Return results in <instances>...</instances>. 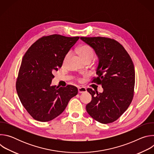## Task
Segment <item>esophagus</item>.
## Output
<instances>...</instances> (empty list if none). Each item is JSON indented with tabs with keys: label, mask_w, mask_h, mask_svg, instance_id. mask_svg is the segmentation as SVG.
Listing matches in <instances>:
<instances>
[{
	"label": "esophagus",
	"mask_w": 154,
	"mask_h": 154,
	"mask_svg": "<svg viewBox=\"0 0 154 154\" xmlns=\"http://www.w3.org/2000/svg\"><path fill=\"white\" fill-rule=\"evenodd\" d=\"M78 91L79 93H83L86 91V88L85 87H79L78 88Z\"/></svg>",
	"instance_id": "1"
}]
</instances>
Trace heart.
I'll use <instances>...</instances> for the list:
<instances>
[{
  "label": "heart",
  "mask_w": 154,
  "mask_h": 154,
  "mask_svg": "<svg viewBox=\"0 0 154 154\" xmlns=\"http://www.w3.org/2000/svg\"><path fill=\"white\" fill-rule=\"evenodd\" d=\"M77 53L84 61L86 60L91 61L94 56V52L93 50L88 45H82L80 46L77 49ZM69 55H70L69 53H67L66 54L64 58V62L66 61Z\"/></svg>",
  "instance_id": "obj_1"
}]
</instances>
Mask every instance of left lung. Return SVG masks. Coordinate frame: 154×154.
<instances>
[{
  "mask_svg": "<svg viewBox=\"0 0 154 154\" xmlns=\"http://www.w3.org/2000/svg\"><path fill=\"white\" fill-rule=\"evenodd\" d=\"M99 58L97 77L92 82L102 85L103 92L88 88L92 96L86 106L94 119L108 124L117 120L128 108L134 97L135 69L130 55L119 42L105 37H80Z\"/></svg>",
  "mask_w": 154,
  "mask_h": 154,
  "instance_id": "left-lung-1",
  "label": "left lung"
}]
</instances>
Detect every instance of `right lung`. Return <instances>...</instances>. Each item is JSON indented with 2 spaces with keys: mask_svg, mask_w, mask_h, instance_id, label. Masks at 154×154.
I'll return each instance as SVG.
<instances>
[{
  "mask_svg": "<svg viewBox=\"0 0 154 154\" xmlns=\"http://www.w3.org/2000/svg\"><path fill=\"white\" fill-rule=\"evenodd\" d=\"M79 39L52 35L39 38L22 60L16 82L18 97L35 120L51 121L63 113L77 88L52 86L53 73L63 64L64 58Z\"/></svg>",
  "mask_w": 154,
  "mask_h": 154,
  "instance_id": "add662e5",
  "label": "right lung"
}]
</instances>
